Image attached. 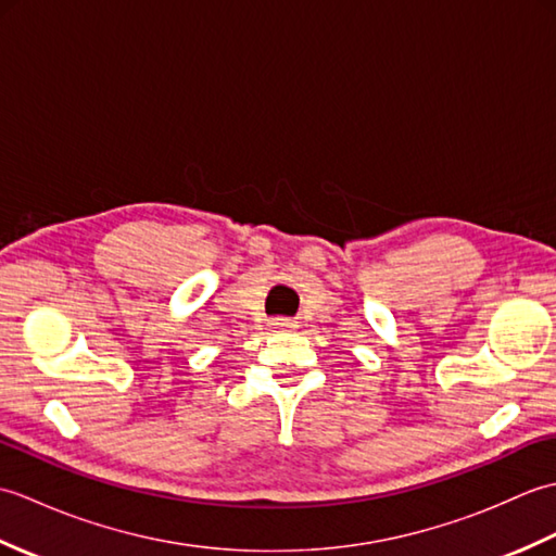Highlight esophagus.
<instances>
[{
    "label": "esophagus",
    "mask_w": 556,
    "mask_h": 556,
    "mask_svg": "<svg viewBox=\"0 0 556 556\" xmlns=\"http://www.w3.org/2000/svg\"><path fill=\"white\" fill-rule=\"evenodd\" d=\"M271 325H275L277 329H285V327H296V325H293V320H289V317H277V320L271 323Z\"/></svg>",
    "instance_id": "1"
}]
</instances>
